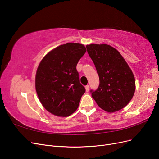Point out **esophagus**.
<instances>
[{
    "label": "esophagus",
    "mask_w": 159,
    "mask_h": 159,
    "mask_svg": "<svg viewBox=\"0 0 159 159\" xmlns=\"http://www.w3.org/2000/svg\"><path fill=\"white\" fill-rule=\"evenodd\" d=\"M85 90H86V91H87V92H88V91H89V85L85 86Z\"/></svg>",
    "instance_id": "34e87169"
}]
</instances>
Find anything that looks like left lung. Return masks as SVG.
<instances>
[{
	"label": "left lung",
	"instance_id": "8db88e82",
	"mask_svg": "<svg viewBox=\"0 0 159 159\" xmlns=\"http://www.w3.org/2000/svg\"><path fill=\"white\" fill-rule=\"evenodd\" d=\"M99 78L91 96L99 106L112 113L123 109L131 100L135 90V80L131 70L121 54L107 44L86 46Z\"/></svg>",
	"mask_w": 159,
	"mask_h": 159
}]
</instances>
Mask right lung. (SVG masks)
<instances>
[{
    "label": "right lung",
    "mask_w": 159,
    "mask_h": 159,
    "mask_svg": "<svg viewBox=\"0 0 159 159\" xmlns=\"http://www.w3.org/2000/svg\"><path fill=\"white\" fill-rule=\"evenodd\" d=\"M85 52L83 44L67 43L50 51L38 66L36 90L51 113L68 117L78 109L85 89L80 84L76 66Z\"/></svg>",
    "instance_id": "1"
}]
</instances>
